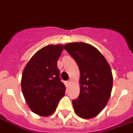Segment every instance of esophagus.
Segmentation results:
<instances>
[{
	"label": "esophagus",
	"mask_w": 133,
	"mask_h": 133,
	"mask_svg": "<svg viewBox=\"0 0 133 133\" xmlns=\"http://www.w3.org/2000/svg\"><path fill=\"white\" fill-rule=\"evenodd\" d=\"M71 80H70V81H68V82H67V83H68V85H70V84H71Z\"/></svg>",
	"instance_id": "obj_1"
}]
</instances>
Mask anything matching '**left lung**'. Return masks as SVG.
<instances>
[{
	"label": "left lung",
	"mask_w": 133,
	"mask_h": 133,
	"mask_svg": "<svg viewBox=\"0 0 133 133\" xmlns=\"http://www.w3.org/2000/svg\"><path fill=\"white\" fill-rule=\"evenodd\" d=\"M64 48L77 63L80 94L72 101L76 114L89 119L103 110L111 96L113 76L110 65L98 50L85 43H70Z\"/></svg>",
	"instance_id": "8db88e82"
}]
</instances>
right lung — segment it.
I'll return each mask as SVG.
<instances>
[{
  "label": "right lung",
  "instance_id": "1",
  "mask_svg": "<svg viewBox=\"0 0 133 133\" xmlns=\"http://www.w3.org/2000/svg\"><path fill=\"white\" fill-rule=\"evenodd\" d=\"M63 45H48L40 49L25 66L21 86L25 101L36 114L48 116L56 111L65 95L66 87L59 78L57 60Z\"/></svg>",
  "mask_w": 133,
  "mask_h": 133
}]
</instances>
